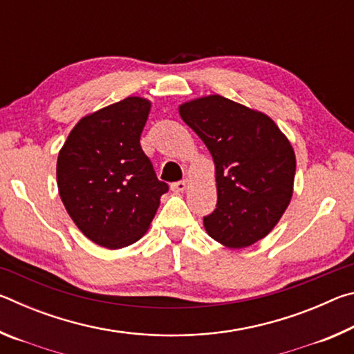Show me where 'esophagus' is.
Returning <instances> with one entry per match:
<instances>
[{"label":"esophagus","instance_id":"1","mask_svg":"<svg viewBox=\"0 0 354 354\" xmlns=\"http://www.w3.org/2000/svg\"><path fill=\"white\" fill-rule=\"evenodd\" d=\"M185 189H187V181H178L171 184L173 192H184Z\"/></svg>","mask_w":354,"mask_h":354}]
</instances>
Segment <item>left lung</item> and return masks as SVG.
<instances>
[{"mask_svg":"<svg viewBox=\"0 0 354 354\" xmlns=\"http://www.w3.org/2000/svg\"><path fill=\"white\" fill-rule=\"evenodd\" d=\"M215 164L217 207L205 221L214 241L245 248L270 232L289 206L295 153L273 120L220 95L179 106Z\"/></svg>","mask_w":354,"mask_h":354,"instance_id":"left-lung-1","label":"left lung"}]
</instances>
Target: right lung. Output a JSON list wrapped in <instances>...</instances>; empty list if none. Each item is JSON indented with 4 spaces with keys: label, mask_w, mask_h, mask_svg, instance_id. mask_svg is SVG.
Segmentation results:
<instances>
[{
    "label": "right lung",
    "mask_w": 354,
    "mask_h": 354,
    "mask_svg": "<svg viewBox=\"0 0 354 354\" xmlns=\"http://www.w3.org/2000/svg\"><path fill=\"white\" fill-rule=\"evenodd\" d=\"M151 103L128 97L82 117L57 156V189L71 220L100 247L145 234L169 185L140 147Z\"/></svg>",
    "instance_id": "right-lung-1"
}]
</instances>
